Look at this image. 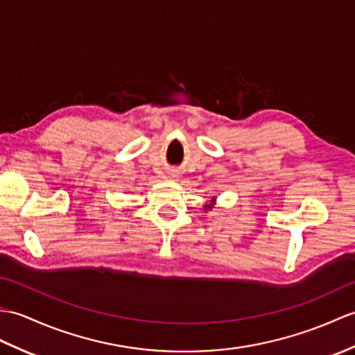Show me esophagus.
<instances>
[{
    "label": "esophagus",
    "mask_w": 355,
    "mask_h": 355,
    "mask_svg": "<svg viewBox=\"0 0 355 355\" xmlns=\"http://www.w3.org/2000/svg\"><path fill=\"white\" fill-rule=\"evenodd\" d=\"M172 177H174V175H172Z\"/></svg>",
    "instance_id": "34e87169"
}]
</instances>
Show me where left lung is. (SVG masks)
Listing matches in <instances>:
<instances>
[{
  "instance_id": "left-lung-1",
  "label": "left lung",
  "mask_w": 355,
  "mask_h": 355,
  "mask_svg": "<svg viewBox=\"0 0 355 355\" xmlns=\"http://www.w3.org/2000/svg\"><path fill=\"white\" fill-rule=\"evenodd\" d=\"M215 205H216V198H211V202L210 204H204V210L209 211V210H211L213 207H215Z\"/></svg>"
}]
</instances>
